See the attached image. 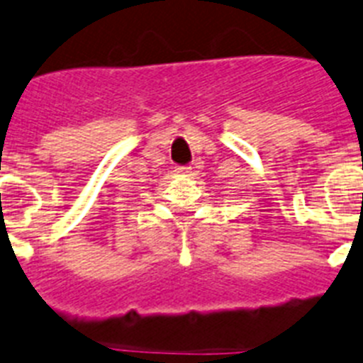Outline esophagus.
I'll list each match as a JSON object with an SVG mask.
<instances>
[{"label":"esophagus","instance_id":"1","mask_svg":"<svg viewBox=\"0 0 363 363\" xmlns=\"http://www.w3.org/2000/svg\"><path fill=\"white\" fill-rule=\"evenodd\" d=\"M176 172H178V174H182V176H191V172H192V167H189V165L176 167Z\"/></svg>","mask_w":363,"mask_h":363}]
</instances>
